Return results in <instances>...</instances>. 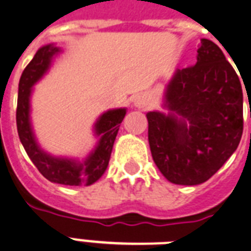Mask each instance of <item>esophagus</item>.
Here are the masks:
<instances>
[{
	"label": "esophagus",
	"instance_id": "1",
	"mask_svg": "<svg viewBox=\"0 0 251 251\" xmlns=\"http://www.w3.org/2000/svg\"><path fill=\"white\" fill-rule=\"evenodd\" d=\"M134 104H135L136 108H142V109H144V108L147 107V104H148V99H147L144 95H138V97L134 99Z\"/></svg>",
	"mask_w": 251,
	"mask_h": 251
}]
</instances>
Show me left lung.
<instances>
[{
    "mask_svg": "<svg viewBox=\"0 0 251 251\" xmlns=\"http://www.w3.org/2000/svg\"><path fill=\"white\" fill-rule=\"evenodd\" d=\"M197 54L196 64L178 69L169 83L170 115L147 113L154 164L175 184L206 182L235 152L244 130L236 71L213 41L202 38Z\"/></svg>",
    "mask_w": 251,
    "mask_h": 251,
    "instance_id": "obj_1",
    "label": "left lung"
}]
</instances>
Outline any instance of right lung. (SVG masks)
<instances>
[{
	"mask_svg": "<svg viewBox=\"0 0 251 251\" xmlns=\"http://www.w3.org/2000/svg\"><path fill=\"white\" fill-rule=\"evenodd\" d=\"M59 50L51 45L41 48L34 58L25 67L19 81L18 107H16V127L20 142L38 172L50 182L66 185H90L100 178L108 166L111 152L119 132L120 124L126 115L125 109L108 111L97 122V134L100 140L94 153L83 164L64 158H54L38 148L29 125L30 87L41 78L50 66L52 55Z\"/></svg>",
	"mask_w": 251,
	"mask_h": 251,
	"instance_id": "obj_1",
	"label": "right lung"
}]
</instances>
